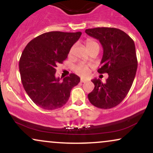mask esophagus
<instances>
[{"label":"esophagus","instance_id":"obj_1","mask_svg":"<svg viewBox=\"0 0 153 153\" xmlns=\"http://www.w3.org/2000/svg\"><path fill=\"white\" fill-rule=\"evenodd\" d=\"M86 81H87V80H85V79H83V78L80 79V82H85Z\"/></svg>","mask_w":153,"mask_h":153}]
</instances>
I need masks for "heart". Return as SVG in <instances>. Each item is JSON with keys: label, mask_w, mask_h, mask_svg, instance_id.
I'll return each mask as SVG.
<instances>
[{"label": "heart", "mask_w": 153, "mask_h": 153, "mask_svg": "<svg viewBox=\"0 0 153 153\" xmlns=\"http://www.w3.org/2000/svg\"><path fill=\"white\" fill-rule=\"evenodd\" d=\"M85 45H86V47L88 51L94 48H96V47H99V44L96 42L95 40L91 39H88L86 40ZM72 52H73V49H71V51H70V54H71ZM74 71L77 74L80 75V76H86L88 74L89 68L86 65L83 64V63H80V64H78V65L75 67Z\"/></svg>", "instance_id": "heart-1"}]
</instances>
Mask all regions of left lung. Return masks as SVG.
<instances>
[{
  "label": "left lung",
  "mask_w": 153,
  "mask_h": 153,
  "mask_svg": "<svg viewBox=\"0 0 153 153\" xmlns=\"http://www.w3.org/2000/svg\"><path fill=\"white\" fill-rule=\"evenodd\" d=\"M85 33L102 45L101 67L98 72L108 75L105 83L99 79L91 80L95 87L88 98L97 108H113L124 100L134 81L137 69L134 42L124 31L116 28H94L85 29Z\"/></svg>",
  "instance_id": "obj_1"
}]
</instances>
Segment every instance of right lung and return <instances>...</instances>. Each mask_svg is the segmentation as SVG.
Segmentation results:
<instances>
[{
  "instance_id": "right-lung-1",
  "label": "right lung",
  "mask_w": 153,
  "mask_h": 153,
  "mask_svg": "<svg viewBox=\"0 0 153 153\" xmlns=\"http://www.w3.org/2000/svg\"><path fill=\"white\" fill-rule=\"evenodd\" d=\"M82 33L50 31L33 39L23 51L19 60L21 79L26 94L44 109L64 106L71 91L80 79L71 73L62 80L56 78V68L68 57L71 48Z\"/></svg>"
}]
</instances>
